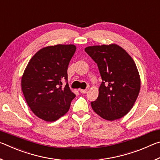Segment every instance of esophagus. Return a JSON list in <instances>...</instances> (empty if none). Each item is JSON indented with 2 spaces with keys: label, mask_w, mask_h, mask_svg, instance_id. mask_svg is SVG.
<instances>
[{
  "label": "esophagus",
  "mask_w": 160,
  "mask_h": 160,
  "mask_svg": "<svg viewBox=\"0 0 160 160\" xmlns=\"http://www.w3.org/2000/svg\"><path fill=\"white\" fill-rule=\"evenodd\" d=\"M80 92L82 94H87L88 93V90H80Z\"/></svg>",
  "instance_id": "34e87169"
}]
</instances>
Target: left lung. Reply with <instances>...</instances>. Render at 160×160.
<instances>
[{
    "mask_svg": "<svg viewBox=\"0 0 160 160\" xmlns=\"http://www.w3.org/2000/svg\"><path fill=\"white\" fill-rule=\"evenodd\" d=\"M85 51L97 64L102 80L99 96L91 102L92 108L108 121L122 118L133 107L140 89L134 61L116 44L92 46Z\"/></svg>",
    "mask_w": 160,
    "mask_h": 160,
    "instance_id": "obj_1",
    "label": "left lung"
}]
</instances>
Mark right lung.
<instances>
[{
	"label": "right lung",
	"instance_id": "add662e5",
	"mask_svg": "<svg viewBox=\"0 0 160 160\" xmlns=\"http://www.w3.org/2000/svg\"><path fill=\"white\" fill-rule=\"evenodd\" d=\"M73 44H58L40 49L27 66L22 78V90L28 106L37 117L55 121L68 112L75 94L68 84L67 70L74 55Z\"/></svg>",
	"mask_w": 160,
	"mask_h": 160
}]
</instances>
